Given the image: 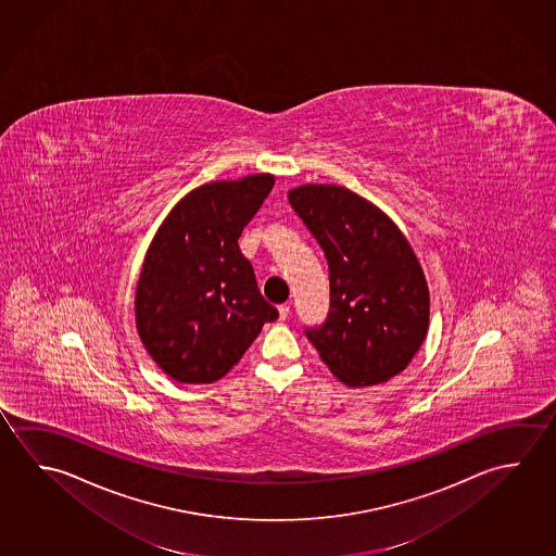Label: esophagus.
<instances>
[{
    "mask_svg": "<svg viewBox=\"0 0 556 556\" xmlns=\"http://www.w3.org/2000/svg\"><path fill=\"white\" fill-rule=\"evenodd\" d=\"M289 314H291V308H289L287 304H281V306H279V320H287V318H289Z\"/></svg>",
    "mask_w": 556,
    "mask_h": 556,
    "instance_id": "obj_1",
    "label": "esophagus"
}]
</instances>
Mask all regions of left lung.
Instances as JSON below:
<instances>
[{
	"instance_id": "left-lung-1",
	"label": "left lung",
	"mask_w": 556,
	"mask_h": 556,
	"mask_svg": "<svg viewBox=\"0 0 556 556\" xmlns=\"http://www.w3.org/2000/svg\"><path fill=\"white\" fill-rule=\"evenodd\" d=\"M289 203L330 269L328 316L304 336L350 387L399 375L429 324L428 285L406 238L377 206L343 187H296Z\"/></svg>"
}]
</instances>
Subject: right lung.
<instances>
[{
    "mask_svg": "<svg viewBox=\"0 0 556 556\" xmlns=\"http://www.w3.org/2000/svg\"><path fill=\"white\" fill-rule=\"evenodd\" d=\"M274 184L262 174L199 187L160 226L138 281L137 328L172 379H223L279 318L238 245Z\"/></svg>",
    "mask_w": 556,
    "mask_h": 556,
    "instance_id": "right-lung-1",
    "label": "right lung"
}]
</instances>
